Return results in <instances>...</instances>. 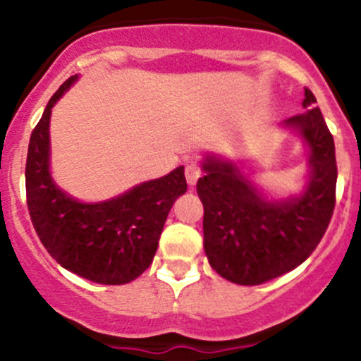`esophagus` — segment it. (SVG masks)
<instances>
[{
	"mask_svg": "<svg viewBox=\"0 0 361 361\" xmlns=\"http://www.w3.org/2000/svg\"><path fill=\"white\" fill-rule=\"evenodd\" d=\"M185 178H187L188 185H195L199 178H201V167L197 164H188L185 167Z\"/></svg>",
	"mask_w": 361,
	"mask_h": 361,
	"instance_id": "1",
	"label": "esophagus"
}]
</instances>
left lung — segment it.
<instances>
[{
  "instance_id": "left-lung-1",
  "label": "left lung",
  "mask_w": 361,
  "mask_h": 361,
  "mask_svg": "<svg viewBox=\"0 0 361 361\" xmlns=\"http://www.w3.org/2000/svg\"><path fill=\"white\" fill-rule=\"evenodd\" d=\"M304 108L286 120L311 147V180L304 195L267 202L231 162L209 157L197 181L204 206V251L211 267L232 283L262 285L300 265L329 228L336 207V145L316 97L305 87Z\"/></svg>"
}]
</instances>
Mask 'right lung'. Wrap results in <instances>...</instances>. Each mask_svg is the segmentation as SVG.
<instances>
[{"label": "right lung", "mask_w": 361, "mask_h": 361, "mask_svg": "<svg viewBox=\"0 0 361 361\" xmlns=\"http://www.w3.org/2000/svg\"><path fill=\"white\" fill-rule=\"evenodd\" d=\"M75 78L50 97L31 133L25 160L29 216L42 245L64 269L99 285H126L150 267L167 214L187 192V180L180 166L99 204H82L61 192L49 173V123L52 106Z\"/></svg>", "instance_id": "obj_1"}]
</instances>
